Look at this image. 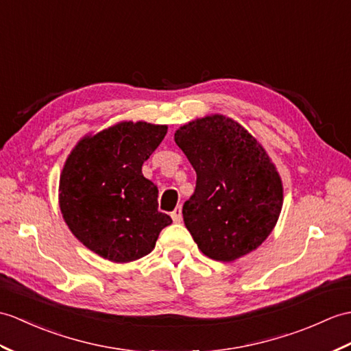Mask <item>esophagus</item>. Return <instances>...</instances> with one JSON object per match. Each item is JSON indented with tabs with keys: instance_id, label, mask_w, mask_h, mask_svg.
Masks as SVG:
<instances>
[{
	"instance_id": "1",
	"label": "esophagus",
	"mask_w": 351,
	"mask_h": 351,
	"mask_svg": "<svg viewBox=\"0 0 351 351\" xmlns=\"http://www.w3.org/2000/svg\"><path fill=\"white\" fill-rule=\"evenodd\" d=\"M172 219L175 223H181L182 221V209H181V206L179 208H176L173 213H172Z\"/></svg>"
}]
</instances>
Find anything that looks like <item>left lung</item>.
Listing matches in <instances>:
<instances>
[{"label": "left lung", "instance_id": "obj_1", "mask_svg": "<svg viewBox=\"0 0 351 351\" xmlns=\"http://www.w3.org/2000/svg\"><path fill=\"white\" fill-rule=\"evenodd\" d=\"M175 142L197 175L182 215L199 250L217 262L257 250L276 226L284 200L278 169L263 145L219 113L179 127Z\"/></svg>", "mask_w": 351, "mask_h": 351}]
</instances>
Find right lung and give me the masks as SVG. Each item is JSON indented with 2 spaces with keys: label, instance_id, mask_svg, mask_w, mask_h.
Instances as JSON below:
<instances>
[{
  "label": "right lung",
  "instance_id": "add662e5",
  "mask_svg": "<svg viewBox=\"0 0 351 351\" xmlns=\"http://www.w3.org/2000/svg\"><path fill=\"white\" fill-rule=\"evenodd\" d=\"M167 125L121 121L86 134L64 162L58 202L79 242L109 262L128 263L156 247L172 218L158 210V189L142 173Z\"/></svg>",
  "mask_w": 351,
  "mask_h": 351
}]
</instances>
